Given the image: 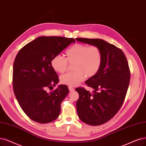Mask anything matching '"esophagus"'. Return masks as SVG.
<instances>
[{
  "label": "esophagus",
  "mask_w": 146,
  "mask_h": 146,
  "mask_svg": "<svg viewBox=\"0 0 146 146\" xmlns=\"http://www.w3.org/2000/svg\"><path fill=\"white\" fill-rule=\"evenodd\" d=\"M68 90L70 91H73L74 90V89L72 87H68Z\"/></svg>",
  "instance_id": "obj_1"
}]
</instances>
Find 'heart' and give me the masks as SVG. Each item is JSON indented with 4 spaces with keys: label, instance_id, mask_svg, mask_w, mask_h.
<instances>
[{
    "label": "heart",
    "instance_id": "heart-1",
    "mask_svg": "<svg viewBox=\"0 0 146 146\" xmlns=\"http://www.w3.org/2000/svg\"><path fill=\"white\" fill-rule=\"evenodd\" d=\"M66 58L61 55L54 56L51 60L52 68L57 73H63L70 64H73V72H69L61 77V82L69 87H75L84 80L85 75L92 77L101 67L103 55L96 46L76 43L66 52Z\"/></svg>",
    "mask_w": 146,
    "mask_h": 146
}]
</instances>
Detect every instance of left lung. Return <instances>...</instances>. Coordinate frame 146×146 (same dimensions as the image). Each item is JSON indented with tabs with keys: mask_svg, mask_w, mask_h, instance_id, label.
I'll use <instances>...</instances> for the list:
<instances>
[{
	"mask_svg": "<svg viewBox=\"0 0 146 146\" xmlns=\"http://www.w3.org/2000/svg\"><path fill=\"white\" fill-rule=\"evenodd\" d=\"M79 42L98 46L103 60L99 71L85 84L94 89L93 94L77 88L76 102L80 120L91 126L101 125L114 117L125 99L131 73L127 59L120 48L101 39L78 38Z\"/></svg>",
	"mask_w": 146,
	"mask_h": 146,
	"instance_id": "left-lung-1",
	"label": "left lung"
}]
</instances>
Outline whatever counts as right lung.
<instances>
[{"mask_svg":"<svg viewBox=\"0 0 146 146\" xmlns=\"http://www.w3.org/2000/svg\"><path fill=\"white\" fill-rule=\"evenodd\" d=\"M74 38L62 36H40L21 48L14 62L13 84L15 98L21 108L31 120L40 123L55 120L61 112V104L69 90L59 85L51 66L52 58L60 53Z\"/></svg>","mask_w":146,"mask_h":146,"instance_id":"1","label":"right lung"}]
</instances>
